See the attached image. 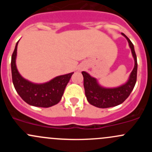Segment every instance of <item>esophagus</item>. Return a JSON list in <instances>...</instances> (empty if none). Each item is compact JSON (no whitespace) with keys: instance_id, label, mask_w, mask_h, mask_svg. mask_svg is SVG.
<instances>
[{"instance_id":"esophagus-1","label":"esophagus","mask_w":152,"mask_h":152,"mask_svg":"<svg viewBox=\"0 0 152 152\" xmlns=\"http://www.w3.org/2000/svg\"><path fill=\"white\" fill-rule=\"evenodd\" d=\"M84 68V67H79V70H82V69H83Z\"/></svg>"}]
</instances>
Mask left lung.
I'll return each mask as SVG.
<instances>
[{
  "label": "left lung",
  "instance_id": "obj_1",
  "mask_svg": "<svg viewBox=\"0 0 152 152\" xmlns=\"http://www.w3.org/2000/svg\"><path fill=\"white\" fill-rule=\"evenodd\" d=\"M121 34L128 41L134 61V68L125 84L113 88L102 87L99 85L96 78L91 76L87 72H82L84 77V87L87 102L90 104L99 108L115 107L123 103L132 91L137 81V62L134 45L124 33H121Z\"/></svg>",
  "mask_w": 152,
  "mask_h": 152
}]
</instances>
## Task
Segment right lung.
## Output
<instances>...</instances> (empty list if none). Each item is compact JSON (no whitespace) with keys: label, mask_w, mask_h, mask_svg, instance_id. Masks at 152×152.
<instances>
[{"label":"right lung","mask_w":152,"mask_h":152,"mask_svg":"<svg viewBox=\"0 0 152 152\" xmlns=\"http://www.w3.org/2000/svg\"><path fill=\"white\" fill-rule=\"evenodd\" d=\"M18 42L15 45L11 61L12 82L17 93L24 102L34 107H50L58 104L73 73L56 76L42 84L33 83L24 79L16 66Z\"/></svg>","instance_id":"right-lung-1"}]
</instances>
